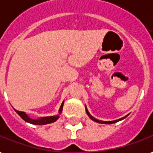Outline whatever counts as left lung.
Listing matches in <instances>:
<instances>
[{"mask_svg":"<svg viewBox=\"0 0 153 153\" xmlns=\"http://www.w3.org/2000/svg\"><path fill=\"white\" fill-rule=\"evenodd\" d=\"M86 111H87V114L88 115V117H90L92 121H94L96 123H102V124H112V123H117L119 121H121V120H123L124 118H126L127 117V116H125L124 117H122V118L118 119V120H115V121H109V122H107V121H101V120H98V119H96L95 117H93L89 113V111L87 110V107H86Z\"/></svg>","mask_w":153,"mask_h":153,"instance_id":"8db88e82","label":"left lung"}]
</instances>
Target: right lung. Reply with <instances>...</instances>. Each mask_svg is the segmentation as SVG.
<instances>
[{
  "label": "right lung",
  "mask_w": 153,
  "mask_h": 153,
  "mask_svg": "<svg viewBox=\"0 0 153 153\" xmlns=\"http://www.w3.org/2000/svg\"><path fill=\"white\" fill-rule=\"evenodd\" d=\"M63 104H64V102H62V104L61 105L60 107V109H59V114L62 113L63 108ZM16 111V112L22 117L25 122L26 123H29L30 124H34V125H46V124H49V123H52L56 122L57 119L59 118V114L56 115V116H51V117H41V118L38 119H32L28 117V115L25 113L24 111H17L14 109Z\"/></svg>",
  "instance_id": "1"
}]
</instances>
